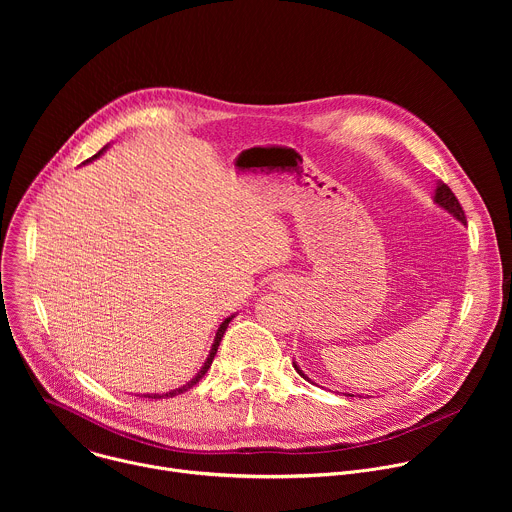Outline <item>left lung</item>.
<instances>
[{"label":"left lung","instance_id":"8db88e82","mask_svg":"<svg viewBox=\"0 0 512 512\" xmlns=\"http://www.w3.org/2000/svg\"><path fill=\"white\" fill-rule=\"evenodd\" d=\"M435 202L440 204L442 208H446L448 212H452V214L458 218V221L466 223V214H464V208H462L460 200L456 198V194L450 190V186H448V184H440V186H437V190H435ZM294 369L298 371V375H302V377L306 379V375L300 371V367H298L296 362H294ZM348 397H354V395H348Z\"/></svg>","mask_w":512,"mask_h":512}]
</instances>
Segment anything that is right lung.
<instances>
[{"instance_id": "right-lung-1", "label": "right lung", "mask_w": 512, "mask_h": 512, "mask_svg": "<svg viewBox=\"0 0 512 512\" xmlns=\"http://www.w3.org/2000/svg\"><path fill=\"white\" fill-rule=\"evenodd\" d=\"M101 154V152H99ZM97 154V156H99ZM95 156V158H97ZM93 160V158H91ZM89 162V160H87ZM233 318H227L223 324H221V328H218V332H216V338H214V344H212V348H210V354H208V358H206V362H204V367L200 369V373L188 383V385H184V387H180V389H176V391H170V393H166V395H145V397H152V399H162V397H174V395H178V393H184V391H188L190 387H194L204 375H206V371L210 369V364H212V358H214V354H216V350H218V344H221V340H223V336H225V330H227V326H229V322H231Z\"/></svg>"}]
</instances>
